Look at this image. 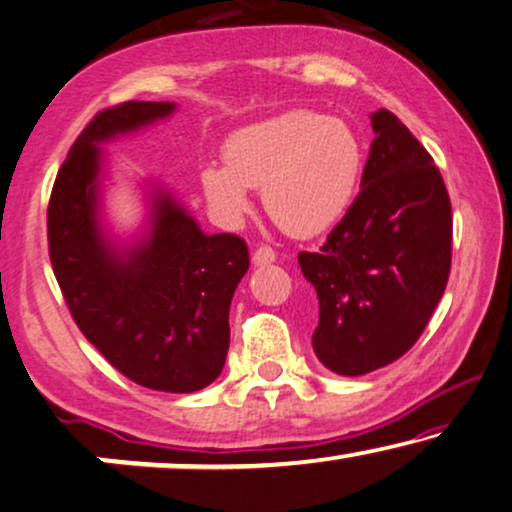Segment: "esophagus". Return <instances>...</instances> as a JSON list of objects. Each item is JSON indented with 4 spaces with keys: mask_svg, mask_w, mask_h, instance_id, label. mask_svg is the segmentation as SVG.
I'll return each mask as SVG.
<instances>
[{
    "mask_svg": "<svg viewBox=\"0 0 512 512\" xmlns=\"http://www.w3.org/2000/svg\"><path fill=\"white\" fill-rule=\"evenodd\" d=\"M271 262H276V253H273L271 248L262 246L253 253V264L255 266H264V264H271Z\"/></svg>",
    "mask_w": 512,
    "mask_h": 512,
    "instance_id": "esophagus-1",
    "label": "esophagus"
}]
</instances>
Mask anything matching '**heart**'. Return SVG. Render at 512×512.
Returning a JSON list of instances; mask_svg holds the SVG:
<instances>
[{"label":"heart","mask_w":512,"mask_h":512,"mask_svg":"<svg viewBox=\"0 0 512 512\" xmlns=\"http://www.w3.org/2000/svg\"><path fill=\"white\" fill-rule=\"evenodd\" d=\"M225 167L206 164L199 183L222 225H239L250 190H262L264 211L294 236H313L348 211L364 169V148L348 122L313 111H290L229 136Z\"/></svg>","instance_id":"heart-1"}]
</instances>
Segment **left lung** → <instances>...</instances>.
<instances>
[{"instance_id": "1", "label": "left lung", "mask_w": 512, "mask_h": 512, "mask_svg": "<svg viewBox=\"0 0 512 512\" xmlns=\"http://www.w3.org/2000/svg\"><path fill=\"white\" fill-rule=\"evenodd\" d=\"M371 127L362 190L325 246L299 253L318 294L313 350L338 376L413 348L450 276L452 208L434 160L394 113H371Z\"/></svg>"}]
</instances>
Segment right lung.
Wrapping results in <instances>:
<instances>
[{"label": "right lung", "instance_id": "1", "mask_svg": "<svg viewBox=\"0 0 512 512\" xmlns=\"http://www.w3.org/2000/svg\"><path fill=\"white\" fill-rule=\"evenodd\" d=\"M174 102H127L83 129L48 204L50 262L85 338L122 376L157 392L190 394L220 376L229 306L246 276V241L206 234L176 194L143 181L146 215L122 239L106 222V143L176 113Z\"/></svg>", "mask_w": 512, "mask_h": 512}]
</instances>
